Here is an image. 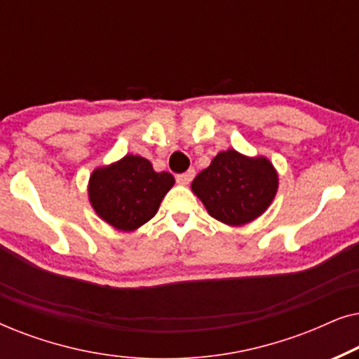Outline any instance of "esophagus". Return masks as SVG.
<instances>
[{
    "instance_id": "esophagus-1",
    "label": "esophagus",
    "mask_w": 359,
    "mask_h": 359,
    "mask_svg": "<svg viewBox=\"0 0 359 359\" xmlns=\"http://www.w3.org/2000/svg\"><path fill=\"white\" fill-rule=\"evenodd\" d=\"M194 175H196V171H194L193 168H191V170H188V171H184V173H181V175L176 176V181H178L180 184H189L191 181H193Z\"/></svg>"
}]
</instances>
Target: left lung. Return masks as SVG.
<instances>
[{
	"mask_svg": "<svg viewBox=\"0 0 359 359\" xmlns=\"http://www.w3.org/2000/svg\"><path fill=\"white\" fill-rule=\"evenodd\" d=\"M278 184V171L266 156H247L229 149L196 176L191 189L210 217L240 227L271 205Z\"/></svg>",
	"mask_w": 359,
	"mask_h": 359,
	"instance_id": "obj_1",
	"label": "left lung"
}]
</instances>
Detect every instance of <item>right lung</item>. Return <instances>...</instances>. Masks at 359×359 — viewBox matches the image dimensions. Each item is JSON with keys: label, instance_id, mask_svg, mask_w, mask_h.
<instances>
[{"label": "right lung", "instance_id": "1", "mask_svg": "<svg viewBox=\"0 0 359 359\" xmlns=\"http://www.w3.org/2000/svg\"><path fill=\"white\" fill-rule=\"evenodd\" d=\"M173 184L168 171L156 173L149 160L129 154L93 170L88 198L106 224L121 232H134L154 217Z\"/></svg>", "mask_w": 359, "mask_h": 359}]
</instances>
